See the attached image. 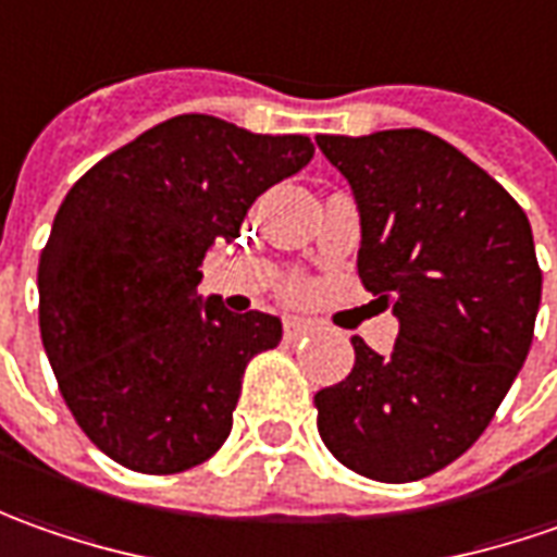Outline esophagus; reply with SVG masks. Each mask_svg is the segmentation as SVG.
<instances>
[{"mask_svg":"<svg viewBox=\"0 0 557 557\" xmlns=\"http://www.w3.org/2000/svg\"><path fill=\"white\" fill-rule=\"evenodd\" d=\"M314 330V320H305V317H286L283 320V336L289 338V342H296L301 336H311Z\"/></svg>","mask_w":557,"mask_h":557,"instance_id":"1","label":"esophagus"}]
</instances>
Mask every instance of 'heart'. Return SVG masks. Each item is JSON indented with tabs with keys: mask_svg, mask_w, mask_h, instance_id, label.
<instances>
[{
	"mask_svg": "<svg viewBox=\"0 0 557 557\" xmlns=\"http://www.w3.org/2000/svg\"><path fill=\"white\" fill-rule=\"evenodd\" d=\"M301 293H305V283H301V280H298V277L286 280V286H283V296H286V298H298V296H301Z\"/></svg>",
	"mask_w": 557,
	"mask_h": 557,
	"instance_id": "1",
	"label": "heart"
}]
</instances>
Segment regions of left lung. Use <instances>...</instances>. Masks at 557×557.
<instances>
[{"label":"left lung","instance_id":"obj_1","mask_svg":"<svg viewBox=\"0 0 557 557\" xmlns=\"http://www.w3.org/2000/svg\"><path fill=\"white\" fill-rule=\"evenodd\" d=\"M360 206L357 274L400 333L363 338L345 382L314 394L317 432L342 466L407 484L484 434L533 342L543 271L524 209L425 128L317 135Z\"/></svg>","mask_w":557,"mask_h":557}]
</instances>
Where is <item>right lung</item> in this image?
<instances>
[{
	"instance_id": "add662e5",
	"label": "right lung",
	"mask_w": 557,
	"mask_h": 557,
	"mask_svg": "<svg viewBox=\"0 0 557 557\" xmlns=\"http://www.w3.org/2000/svg\"><path fill=\"white\" fill-rule=\"evenodd\" d=\"M311 157L305 135L182 113L70 187L39 256V333L76 425L113 462L175 474L227 441L243 373L283 330L202 305V256Z\"/></svg>"
}]
</instances>
